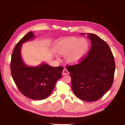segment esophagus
Masks as SVG:
<instances>
[{
    "label": "esophagus",
    "instance_id": "esophagus-1",
    "mask_svg": "<svg viewBox=\"0 0 125 125\" xmlns=\"http://www.w3.org/2000/svg\"><path fill=\"white\" fill-rule=\"evenodd\" d=\"M69 73V72L68 71V70L66 69V68H64L63 71H62V74L63 75H66V74H68Z\"/></svg>",
    "mask_w": 125,
    "mask_h": 125
}]
</instances>
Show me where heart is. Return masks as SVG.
<instances>
[{
  "instance_id": "obj_1",
  "label": "heart",
  "mask_w": 125,
  "mask_h": 125,
  "mask_svg": "<svg viewBox=\"0 0 125 125\" xmlns=\"http://www.w3.org/2000/svg\"><path fill=\"white\" fill-rule=\"evenodd\" d=\"M89 48V43L84 38H71L62 41L58 45L57 52L62 56H66L67 62L74 65L80 62L84 58Z\"/></svg>"
}]
</instances>
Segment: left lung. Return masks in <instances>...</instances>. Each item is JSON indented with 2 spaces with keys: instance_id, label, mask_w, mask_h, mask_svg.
Segmentation results:
<instances>
[{
  "instance_id": "8db88e82",
  "label": "left lung",
  "mask_w": 125,
  "mask_h": 125,
  "mask_svg": "<svg viewBox=\"0 0 125 125\" xmlns=\"http://www.w3.org/2000/svg\"><path fill=\"white\" fill-rule=\"evenodd\" d=\"M87 34L92 44L88 55L78 65L67 68L75 95L81 100L93 102L101 99L112 86L115 63L108 45L94 34Z\"/></svg>"
}]
</instances>
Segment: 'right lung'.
<instances>
[{"label":"right lung","mask_w":125,"mask_h":125,"mask_svg":"<svg viewBox=\"0 0 125 125\" xmlns=\"http://www.w3.org/2000/svg\"><path fill=\"white\" fill-rule=\"evenodd\" d=\"M35 36L30 31L14 47L11 56L10 68L13 80L20 92L34 100L46 99L53 90L56 81L62 76L63 67H52L44 62L35 67L28 66L21 54L22 44Z\"/></svg>","instance_id":"obj_1"}]
</instances>
